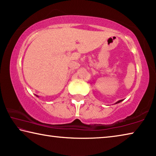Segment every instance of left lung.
<instances>
[{
  "label": "left lung",
  "instance_id": "obj_1",
  "mask_svg": "<svg viewBox=\"0 0 156 156\" xmlns=\"http://www.w3.org/2000/svg\"><path fill=\"white\" fill-rule=\"evenodd\" d=\"M123 101V99H121V100H119V101H117L115 104H118V103H119V102H121V101Z\"/></svg>",
  "mask_w": 156,
  "mask_h": 156
}]
</instances>
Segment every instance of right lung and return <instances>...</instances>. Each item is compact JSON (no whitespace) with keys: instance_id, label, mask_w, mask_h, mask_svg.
<instances>
[{"instance_id":"right-lung-1","label":"right lung","mask_w":156,"mask_h":156,"mask_svg":"<svg viewBox=\"0 0 156 156\" xmlns=\"http://www.w3.org/2000/svg\"><path fill=\"white\" fill-rule=\"evenodd\" d=\"M36 96H37V98H39V96H38V95H36Z\"/></svg>"}]
</instances>
